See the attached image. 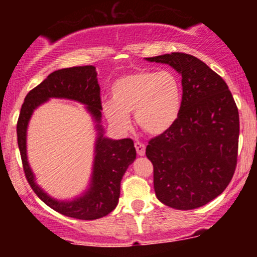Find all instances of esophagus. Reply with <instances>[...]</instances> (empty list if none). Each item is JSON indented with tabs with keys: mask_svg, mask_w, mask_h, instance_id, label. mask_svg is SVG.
<instances>
[{
	"mask_svg": "<svg viewBox=\"0 0 257 257\" xmlns=\"http://www.w3.org/2000/svg\"><path fill=\"white\" fill-rule=\"evenodd\" d=\"M135 149H137V152L139 156H145L146 147L143 143H135Z\"/></svg>",
	"mask_w": 257,
	"mask_h": 257,
	"instance_id": "esophagus-1",
	"label": "esophagus"
}]
</instances>
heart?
Instances as JSON below:
<instances>
[{
    "instance_id": "1",
    "label": "heart",
    "mask_w": 257,
    "mask_h": 257,
    "mask_svg": "<svg viewBox=\"0 0 257 257\" xmlns=\"http://www.w3.org/2000/svg\"><path fill=\"white\" fill-rule=\"evenodd\" d=\"M181 83L169 71H139L122 76L111 85V101L102 105L106 119L114 131L131 128L129 114L150 135L166 134L173 128L181 111Z\"/></svg>"
}]
</instances>
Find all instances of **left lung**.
Instances as JSON below:
<instances>
[{
  "mask_svg": "<svg viewBox=\"0 0 257 257\" xmlns=\"http://www.w3.org/2000/svg\"><path fill=\"white\" fill-rule=\"evenodd\" d=\"M145 60L169 65L182 77L178 120L146 147L156 196L179 210L199 208L220 196L234 174L239 138L237 105L226 82L193 55L172 53Z\"/></svg>",
  "mask_w": 257,
  "mask_h": 257,
  "instance_id": "left-lung-1",
  "label": "left lung"
}]
</instances>
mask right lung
Returning a JSON list of instances; mask_svg holds the SVG:
<instances>
[{
	"instance_id": "1",
	"label": "right lung",
	"mask_w": 257,
	"mask_h": 257,
	"mask_svg": "<svg viewBox=\"0 0 257 257\" xmlns=\"http://www.w3.org/2000/svg\"><path fill=\"white\" fill-rule=\"evenodd\" d=\"M95 67L75 66L52 72L42 83L29 91L20 110L17 124L18 146L22 156L25 176L38 198L49 208L65 216L79 220H96L110 214L120 194V180L137 158L132 139L106 138L101 125V100ZM67 98L84 104L96 123L97 140L94 147L93 170L90 186L81 196L72 200L53 199L36 184L26 152V135L32 113L49 98Z\"/></svg>"
}]
</instances>
